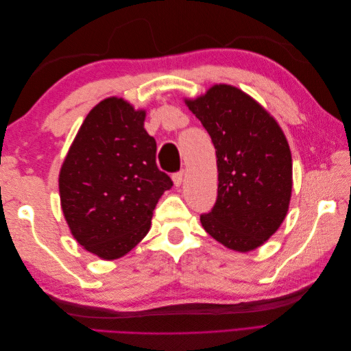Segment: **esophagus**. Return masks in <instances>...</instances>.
<instances>
[{
	"instance_id": "obj_1",
	"label": "esophagus",
	"mask_w": 351,
	"mask_h": 351,
	"mask_svg": "<svg viewBox=\"0 0 351 351\" xmlns=\"http://www.w3.org/2000/svg\"><path fill=\"white\" fill-rule=\"evenodd\" d=\"M183 178H184V171H177V173L173 174V182H174V184H176L177 187L182 186Z\"/></svg>"
}]
</instances>
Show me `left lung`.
Instances as JSON below:
<instances>
[{"label": "left lung", "mask_w": 351, "mask_h": 351, "mask_svg": "<svg viewBox=\"0 0 351 351\" xmlns=\"http://www.w3.org/2000/svg\"><path fill=\"white\" fill-rule=\"evenodd\" d=\"M215 146L218 196L200 222L228 249L249 252L278 230L291 197V152L280 125L249 95L217 84L187 101Z\"/></svg>", "instance_id": "8db88e82"}]
</instances>
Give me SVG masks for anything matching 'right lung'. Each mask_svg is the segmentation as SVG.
<instances>
[{"instance_id":"1","label":"right lung","mask_w":351,"mask_h":351,"mask_svg":"<svg viewBox=\"0 0 351 351\" xmlns=\"http://www.w3.org/2000/svg\"><path fill=\"white\" fill-rule=\"evenodd\" d=\"M145 111L119 98L99 102L74 139L60 171V197L71 234L102 259L121 258L151 228L173 180L156 167V142Z\"/></svg>"}]
</instances>
